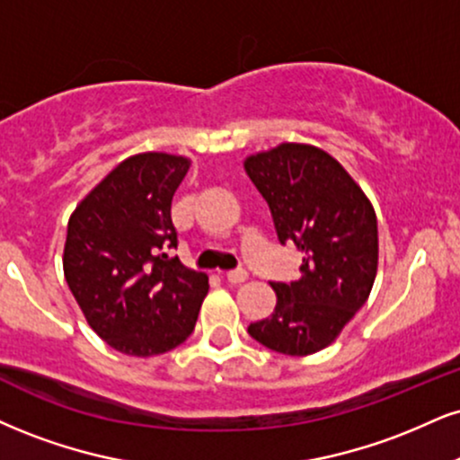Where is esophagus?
<instances>
[{"mask_svg":"<svg viewBox=\"0 0 460 460\" xmlns=\"http://www.w3.org/2000/svg\"><path fill=\"white\" fill-rule=\"evenodd\" d=\"M248 279V272L246 270H231V272H226V280H229L231 285H240L244 283Z\"/></svg>","mask_w":460,"mask_h":460,"instance_id":"1","label":"esophagus"}]
</instances>
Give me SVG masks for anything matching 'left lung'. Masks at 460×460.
I'll return each mask as SVG.
<instances>
[{
    "instance_id": "obj_1",
    "label": "left lung",
    "mask_w": 460,
    "mask_h": 460,
    "mask_svg": "<svg viewBox=\"0 0 460 460\" xmlns=\"http://www.w3.org/2000/svg\"><path fill=\"white\" fill-rule=\"evenodd\" d=\"M244 169L268 201L280 244L302 252L300 276L272 283L274 313L248 334L285 356L328 347L353 319L377 274V216L351 175L323 149L283 143L246 158Z\"/></svg>"
}]
</instances>
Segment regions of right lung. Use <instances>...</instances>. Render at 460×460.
Returning a JSON list of instances; mask_svg holds the SVG:
<instances>
[{
	"label": "right lung",
	"instance_id": "right-lung-1",
	"mask_svg": "<svg viewBox=\"0 0 460 460\" xmlns=\"http://www.w3.org/2000/svg\"><path fill=\"white\" fill-rule=\"evenodd\" d=\"M190 160L163 152L119 163L68 220L64 274L87 323L126 356L175 349L192 334L209 289L177 248L171 199Z\"/></svg>",
	"mask_w": 460,
	"mask_h": 460
}]
</instances>
